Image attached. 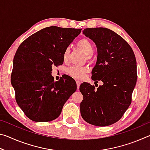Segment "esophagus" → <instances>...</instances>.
Masks as SVG:
<instances>
[{
	"instance_id": "1",
	"label": "esophagus",
	"mask_w": 150,
	"mask_h": 150,
	"mask_svg": "<svg viewBox=\"0 0 150 150\" xmlns=\"http://www.w3.org/2000/svg\"><path fill=\"white\" fill-rule=\"evenodd\" d=\"M76 83H77V88H79V86L81 85V81H76Z\"/></svg>"
}]
</instances>
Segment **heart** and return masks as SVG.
Segmentation results:
<instances>
[{"label":"heart","mask_w":150,"mask_h":150,"mask_svg":"<svg viewBox=\"0 0 150 150\" xmlns=\"http://www.w3.org/2000/svg\"><path fill=\"white\" fill-rule=\"evenodd\" d=\"M78 47L85 53L87 55L88 59H90L91 58V55L93 54L94 48L91 43L87 39H81L77 43ZM69 55V50L66 49L63 54V59L65 61L68 59ZM88 71L87 67H72L68 69V73L69 75L75 79H82L84 77L86 73Z\"/></svg>","instance_id":"heart-1"}]
</instances>
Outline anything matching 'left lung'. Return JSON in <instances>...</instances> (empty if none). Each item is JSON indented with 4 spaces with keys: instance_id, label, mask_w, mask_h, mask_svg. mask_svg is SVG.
Segmentation results:
<instances>
[{
    "instance_id": "1",
    "label": "left lung",
    "mask_w": 150,
    "mask_h": 150,
    "mask_svg": "<svg viewBox=\"0 0 150 150\" xmlns=\"http://www.w3.org/2000/svg\"><path fill=\"white\" fill-rule=\"evenodd\" d=\"M83 34L95 42L97 59L92 79L103 82L95 86L83 83L80 104L83 120L96 126H106L122 118L131 104L137 81L135 55L129 44L115 32L105 28H86Z\"/></svg>"
}]
</instances>
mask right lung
I'll list each match as a JSON object with an SVG mask.
<instances>
[{"instance_id":"right-lung-1","label":"right lung","mask_w":150,"mask_h":150,"mask_svg":"<svg viewBox=\"0 0 150 150\" xmlns=\"http://www.w3.org/2000/svg\"><path fill=\"white\" fill-rule=\"evenodd\" d=\"M81 29L45 28L30 35L15 54L11 83L18 105L30 120L56 119L65 103L77 90L71 77L54 81L52 65L63 63V54Z\"/></svg>"}]
</instances>
